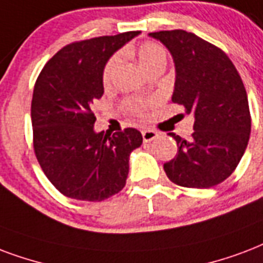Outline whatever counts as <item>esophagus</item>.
<instances>
[{"mask_svg": "<svg viewBox=\"0 0 263 263\" xmlns=\"http://www.w3.org/2000/svg\"><path fill=\"white\" fill-rule=\"evenodd\" d=\"M142 136H143V140L145 142H150V140L156 139L158 136V134L154 129H143L142 131Z\"/></svg>", "mask_w": 263, "mask_h": 263, "instance_id": "obj_1", "label": "esophagus"}]
</instances>
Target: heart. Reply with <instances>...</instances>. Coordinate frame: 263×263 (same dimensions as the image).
I'll list each match as a JSON object with an SVG mask.
<instances>
[{
    "instance_id": "1",
    "label": "heart",
    "mask_w": 263,
    "mask_h": 263,
    "mask_svg": "<svg viewBox=\"0 0 263 263\" xmlns=\"http://www.w3.org/2000/svg\"><path fill=\"white\" fill-rule=\"evenodd\" d=\"M136 52H138L139 62L146 70L152 69V67L157 65L165 66V63H167V51H165V48L158 43H154V41H146V43L140 44ZM118 62H120V55L118 53H114L106 62L105 67H103V73H102V78H103L105 84H107L111 80L114 71L117 69ZM125 107L132 113H135L136 116H145L146 103L140 102V100H127Z\"/></svg>"
}]
</instances>
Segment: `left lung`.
<instances>
[{
    "label": "left lung",
    "instance_id": "8db88e82",
    "mask_svg": "<svg viewBox=\"0 0 263 263\" xmlns=\"http://www.w3.org/2000/svg\"><path fill=\"white\" fill-rule=\"evenodd\" d=\"M171 52L176 80L172 102L193 114L189 140L170 134L178 153L164 164L171 182L207 189L219 185L240 163L250 139L251 114L243 80L229 56L185 30L150 33Z\"/></svg>",
    "mask_w": 263,
    "mask_h": 263
}]
</instances>
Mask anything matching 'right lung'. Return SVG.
I'll return each instance as SVG.
<instances>
[{"instance_id":"1","label":"right lung","mask_w":263,"mask_h":263,"mask_svg":"<svg viewBox=\"0 0 263 263\" xmlns=\"http://www.w3.org/2000/svg\"><path fill=\"white\" fill-rule=\"evenodd\" d=\"M138 34L69 44L48 60L35 81L34 153L49 182L66 197L102 201L125 186L129 154L142 145V134L135 128L111 136L96 134L91 106L103 95L106 62Z\"/></svg>"}]
</instances>
